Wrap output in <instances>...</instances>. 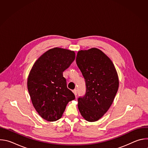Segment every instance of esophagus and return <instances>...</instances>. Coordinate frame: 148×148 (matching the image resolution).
Segmentation results:
<instances>
[{"mask_svg":"<svg viewBox=\"0 0 148 148\" xmlns=\"http://www.w3.org/2000/svg\"><path fill=\"white\" fill-rule=\"evenodd\" d=\"M73 93L74 94V95H75V97H76L77 95V90H76V89H74V90H73Z\"/></svg>","mask_w":148,"mask_h":148,"instance_id":"1","label":"esophagus"}]
</instances>
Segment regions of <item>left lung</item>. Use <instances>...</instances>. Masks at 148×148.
<instances>
[{"label": "left lung", "instance_id": "1", "mask_svg": "<svg viewBox=\"0 0 148 148\" xmlns=\"http://www.w3.org/2000/svg\"><path fill=\"white\" fill-rule=\"evenodd\" d=\"M77 66L86 81V91L78 98V108L89 122L100 119L110 108L118 90V74L112 61L100 50L78 52Z\"/></svg>", "mask_w": 148, "mask_h": 148}]
</instances>
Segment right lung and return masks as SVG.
<instances>
[{
	"label": "right lung",
	"instance_id": "right-lung-1",
	"mask_svg": "<svg viewBox=\"0 0 148 148\" xmlns=\"http://www.w3.org/2000/svg\"><path fill=\"white\" fill-rule=\"evenodd\" d=\"M75 57L74 51L54 48L42 55L30 71L28 91L34 108L46 121L59 119L68 102L75 98L62 74Z\"/></svg>",
	"mask_w": 148,
	"mask_h": 148
}]
</instances>
